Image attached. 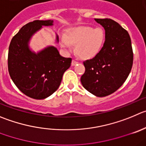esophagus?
I'll return each mask as SVG.
<instances>
[{
  "label": "esophagus",
  "instance_id": "esophagus-1",
  "mask_svg": "<svg viewBox=\"0 0 146 146\" xmlns=\"http://www.w3.org/2000/svg\"><path fill=\"white\" fill-rule=\"evenodd\" d=\"M78 63V62L76 60H72V63H71V65H73V66H74V65H76V64Z\"/></svg>",
  "mask_w": 146,
  "mask_h": 146
}]
</instances>
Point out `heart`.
<instances>
[{
  "label": "heart",
  "instance_id": "b5f03b06",
  "mask_svg": "<svg viewBox=\"0 0 146 146\" xmlns=\"http://www.w3.org/2000/svg\"><path fill=\"white\" fill-rule=\"evenodd\" d=\"M104 41V30L100 27L93 29L81 26L72 29L67 36H61V44L65 49H71L76 44V52L84 60L92 59L102 49Z\"/></svg>",
  "mask_w": 146,
  "mask_h": 146
}]
</instances>
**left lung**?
Wrapping results in <instances>:
<instances>
[{
  "mask_svg": "<svg viewBox=\"0 0 146 146\" xmlns=\"http://www.w3.org/2000/svg\"><path fill=\"white\" fill-rule=\"evenodd\" d=\"M105 30L104 45L96 56L84 61L83 86L99 97L116 92L128 77L133 62L131 39L128 32L110 19H95Z\"/></svg>",
  "mask_w": 146,
  "mask_h": 146,
  "instance_id": "8db88e82",
  "label": "left lung"
}]
</instances>
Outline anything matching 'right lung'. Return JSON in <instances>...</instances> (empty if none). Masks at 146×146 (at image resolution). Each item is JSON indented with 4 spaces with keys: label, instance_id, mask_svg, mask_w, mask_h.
Returning <instances> with one entry per match:
<instances>
[{
    "label": "right lung",
    "instance_id": "obj_1",
    "mask_svg": "<svg viewBox=\"0 0 146 146\" xmlns=\"http://www.w3.org/2000/svg\"><path fill=\"white\" fill-rule=\"evenodd\" d=\"M52 24V20L28 23L12 38L9 45V75L17 88L32 99H45L56 92L63 73L71 64V58L61 56L56 47L50 46L37 54L29 47V42L35 32L42 26ZM56 39L58 42V36Z\"/></svg>",
    "mask_w": 146,
    "mask_h": 146
}]
</instances>
